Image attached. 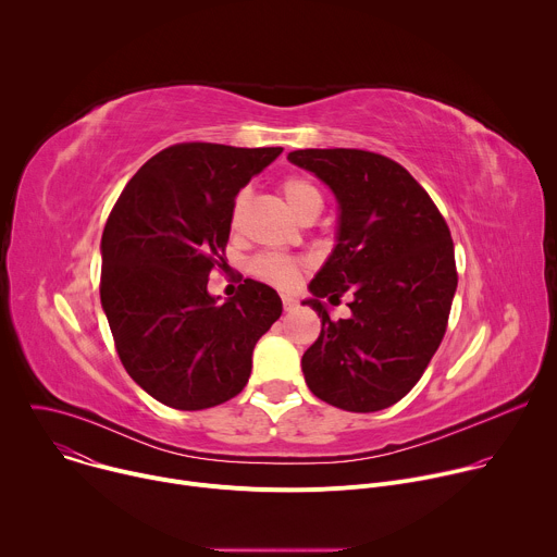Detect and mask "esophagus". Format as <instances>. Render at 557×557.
<instances>
[{"mask_svg":"<svg viewBox=\"0 0 557 557\" xmlns=\"http://www.w3.org/2000/svg\"><path fill=\"white\" fill-rule=\"evenodd\" d=\"M282 306H284V310H286V312H290V310H295L297 301H295L293 297H286V295H284V297H282Z\"/></svg>","mask_w":557,"mask_h":557,"instance_id":"34e87169","label":"esophagus"}]
</instances>
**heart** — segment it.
<instances>
[{"mask_svg": "<svg viewBox=\"0 0 557 557\" xmlns=\"http://www.w3.org/2000/svg\"><path fill=\"white\" fill-rule=\"evenodd\" d=\"M280 194L284 198V205L288 207V211L299 218L304 215L308 209H322V194L317 191V187L306 181L304 176H286L282 183H280ZM247 200V194H240L235 198L233 202V218H237V213H240L243 205ZM251 271L256 277L273 284V286H280V288H290L297 280H299V273H301V260L297 258H288V256H275V253H269V256H260L251 262Z\"/></svg>", "mask_w": 557, "mask_h": 557, "instance_id": "obj_1", "label": "heart"}]
</instances>
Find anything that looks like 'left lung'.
Here are the masks:
<instances>
[{
	"label": "left lung",
	"instance_id": "obj_1",
	"mask_svg": "<svg viewBox=\"0 0 557 557\" xmlns=\"http://www.w3.org/2000/svg\"><path fill=\"white\" fill-rule=\"evenodd\" d=\"M288 161L324 181L339 202L337 245L310 282L306 304L322 333L304 352L310 392L348 412L401 401L447 331L458 284L451 233L406 168L366 149H297ZM351 297L333 323L322 296Z\"/></svg>",
	"mask_w": 557,
	"mask_h": 557
}]
</instances>
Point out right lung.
I'll return each mask as SVG.
<instances>
[{
  "mask_svg": "<svg viewBox=\"0 0 557 557\" xmlns=\"http://www.w3.org/2000/svg\"><path fill=\"white\" fill-rule=\"evenodd\" d=\"M282 147L178 143L151 156L119 196L101 237V304L127 374L156 401L205 410L240 394L280 295L245 280L218 304L233 202Z\"/></svg>",
  "mask_w": 557,
  "mask_h": 557,
  "instance_id": "right-lung-1",
  "label": "right lung"
}]
</instances>
